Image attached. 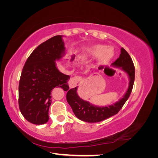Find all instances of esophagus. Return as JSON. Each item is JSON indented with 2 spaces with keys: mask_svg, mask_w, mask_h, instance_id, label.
Returning <instances> with one entry per match:
<instances>
[{
  "mask_svg": "<svg viewBox=\"0 0 158 158\" xmlns=\"http://www.w3.org/2000/svg\"><path fill=\"white\" fill-rule=\"evenodd\" d=\"M81 78L79 76H74V77L71 78L69 81V85L70 88H73L77 85L79 81H80Z\"/></svg>",
  "mask_w": 158,
  "mask_h": 158,
  "instance_id": "34e87169",
  "label": "esophagus"
}]
</instances>
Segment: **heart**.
I'll return each instance as SVG.
<instances>
[{
	"mask_svg": "<svg viewBox=\"0 0 158 158\" xmlns=\"http://www.w3.org/2000/svg\"><path fill=\"white\" fill-rule=\"evenodd\" d=\"M84 53L89 56L98 55V60L99 64L106 63L113 54L111 49L103 45H95L88 47L84 50Z\"/></svg>",
	"mask_w": 158,
	"mask_h": 158,
	"instance_id": "obj_1",
	"label": "heart"
}]
</instances>
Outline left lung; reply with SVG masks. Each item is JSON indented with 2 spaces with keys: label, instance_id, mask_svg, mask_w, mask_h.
I'll list each match as a JSON object with an SVG mask.
<instances>
[{
  "label": "left lung",
  "instance_id": "left-lung-1",
  "mask_svg": "<svg viewBox=\"0 0 158 158\" xmlns=\"http://www.w3.org/2000/svg\"><path fill=\"white\" fill-rule=\"evenodd\" d=\"M111 65L120 68L128 76L130 82L125 94L121 99H119L118 102L111 106L98 107L81 99L77 94L78 87L68 89V92L66 94V100L73 109L75 116L80 120L87 123H98L106 120L117 114L130 96L135 76V68L131 56L125 49L121 48L120 56Z\"/></svg>",
  "mask_w": 158,
  "mask_h": 158
}]
</instances>
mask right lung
Returning <instances> with one entry per match:
<instances>
[{"mask_svg": "<svg viewBox=\"0 0 158 158\" xmlns=\"http://www.w3.org/2000/svg\"><path fill=\"white\" fill-rule=\"evenodd\" d=\"M63 35L42 43L28 57L23 66L18 88L20 112L27 121L43 125L49 121L51 92L55 87L69 89V75L58 70L56 60L64 55Z\"/></svg>", "mask_w": 158, "mask_h": 158, "instance_id": "right-lung-1", "label": "right lung"}]
</instances>
